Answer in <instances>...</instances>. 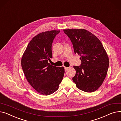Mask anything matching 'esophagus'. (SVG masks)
<instances>
[{"label":"esophagus","mask_w":121,"mask_h":121,"mask_svg":"<svg viewBox=\"0 0 121 121\" xmlns=\"http://www.w3.org/2000/svg\"><path fill=\"white\" fill-rule=\"evenodd\" d=\"M69 67H64V68H65V71H67L68 70V69H69Z\"/></svg>","instance_id":"34e87169"}]
</instances>
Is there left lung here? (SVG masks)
Wrapping results in <instances>:
<instances>
[{"instance_id":"obj_1","label":"left lung","mask_w":121,"mask_h":121,"mask_svg":"<svg viewBox=\"0 0 121 121\" xmlns=\"http://www.w3.org/2000/svg\"><path fill=\"white\" fill-rule=\"evenodd\" d=\"M64 33L70 39L74 52L81 56L80 66H73V81L79 89L96 91L102 85L109 67L108 56L98 38L84 29H68Z\"/></svg>"}]
</instances>
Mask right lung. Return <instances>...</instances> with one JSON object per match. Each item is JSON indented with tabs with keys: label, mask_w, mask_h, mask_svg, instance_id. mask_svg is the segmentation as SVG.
<instances>
[{
	"label": "right lung",
	"mask_w": 121,
	"mask_h": 121,
	"mask_svg": "<svg viewBox=\"0 0 121 121\" xmlns=\"http://www.w3.org/2000/svg\"><path fill=\"white\" fill-rule=\"evenodd\" d=\"M59 30L43 32L32 38L24 51L21 64L27 80L41 95H50L58 90L64 77L63 67L50 65L52 57V46Z\"/></svg>",
	"instance_id": "add662e5"
}]
</instances>
